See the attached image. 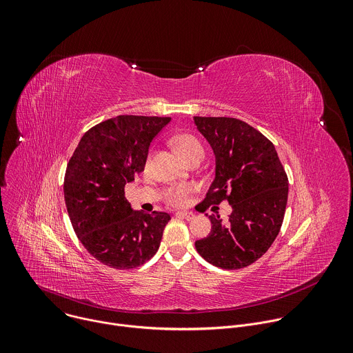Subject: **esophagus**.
<instances>
[{
  "label": "esophagus",
  "instance_id": "esophagus-1",
  "mask_svg": "<svg viewBox=\"0 0 353 353\" xmlns=\"http://www.w3.org/2000/svg\"><path fill=\"white\" fill-rule=\"evenodd\" d=\"M176 215L180 216V218H184V219H187V221H192V219L195 218V214H194V212H185V211H180V212H177Z\"/></svg>",
  "mask_w": 353,
  "mask_h": 353
}]
</instances>
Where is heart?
Wrapping results in <instances>:
<instances>
[{"label":"heart","instance_id":"b5f03b06","mask_svg":"<svg viewBox=\"0 0 353 353\" xmlns=\"http://www.w3.org/2000/svg\"><path fill=\"white\" fill-rule=\"evenodd\" d=\"M174 146L184 161L190 159L194 155L204 154L203 145H201V142L192 135H187V134L179 135L177 138H174ZM190 191H191V187H188V185L174 187L168 191V201L173 205H183V204H185L187 195Z\"/></svg>","mask_w":353,"mask_h":353}]
</instances>
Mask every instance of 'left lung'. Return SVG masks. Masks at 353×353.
I'll list each match as a JSON object with an SVG mask.
<instances>
[{"mask_svg":"<svg viewBox=\"0 0 353 353\" xmlns=\"http://www.w3.org/2000/svg\"><path fill=\"white\" fill-rule=\"evenodd\" d=\"M215 157V177L204 204L228 199L229 221L211 215L212 229L195 241L198 254L222 270L257 261L276 239L288 203V177L270 139L230 117H192Z\"/></svg>","mask_w":353,"mask_h":353,"instance_id":"8db88e82","label":"left lung"}]
</instances>
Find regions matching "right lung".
Masks as SVG:
<instances>
[{
  "label": "right lung",
  "instance_id": "right-lung-1",
  "mask_svg": "<svg viewBox=\"0 0 353 353\" xmlns=\"http://www.w3.org/2000/svg\"><path fill=\"white\" fill-rule=\"evenodd\" d=\"M170 120L109 119L83 134L68 162L64 198L72 228L89 254L105 265L137 268L161 245L170 215L134 211L124 187L143 172L150 142Z\"/></svg>",
  "mask_w": 353,
  "mask_h": 353
}]
</instances>
